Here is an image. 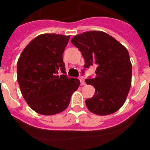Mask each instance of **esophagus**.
Masks as SVG:
<instances>
[{
    "label": "esophagus",
    "instance_id": "esophagus-1",
    "mask_svg": "<svg viewBox=\"0 0 150 150\" xmlns=\"http://www.w3.org/2000/svg\"><path fill=\"white\" fill-rule=\"evenodd\" d=\"M79 81H80L81 86H84V85L86 84V82H85V79H83V78H82V77H79Z\"/></svg>",
    "mask_w": 150,
    "mask_h": 150
}]
</instances>
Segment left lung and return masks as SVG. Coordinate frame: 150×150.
<instances>
[{
	"label": "left lung",
	"instance_id": "8db88e82",
	"mask_svg": "<svg viewBox=\"0 0 150 150\" xmlns=\"http://www.w3.org/2000/svg\"><path fill=\"white\" fill-rule=\"evenodd\" d=\"M71 43L82 52L85 68L96 65V76L86 79L95 88L86 100L88 109L97 115H108L124 104L132 83V66L123 45L103 31H88L75 35Z\"/></svg>",
	"mask_w": 150,
	"mask_h": 150
}]
</instances>
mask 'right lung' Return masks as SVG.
Wrapping results in <instances>:
<instances>
[{
    "label": "right lung",
    "mask_w": 150,
    "mask_h": 150,
    "mask_svg": "<svg viewBox=\"0 0 150 150\" xmlns=\"http://www.w3.org/2000/svg\"><path fill=\"white\" fill-rule=\"evenodd\" d=\"M70 35L45 33L26 46L17 63V79L29 106L37 113L54 115L67 108L80 82L68 78L62 54Z\"/></svg>",
    "instance_id": "obj_1"
}]
</instances>
